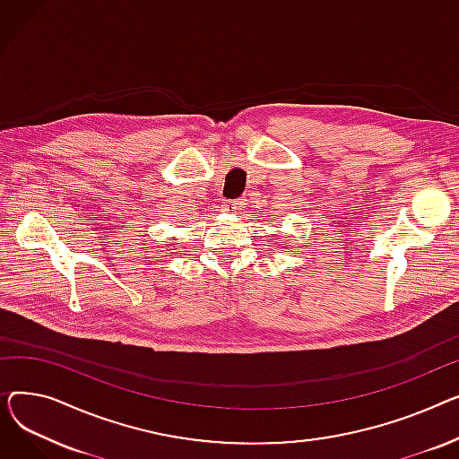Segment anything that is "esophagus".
<instances>
[{"label": "esophagus", "instance_id": "esophagus-1", "mask_svg": "<svg viewBox=\"0 0 459 459\" xmlns=\"http://www.w3.org/2000/svg\"><path fill=\"white\" fill-rule=\"evenodd\" d=\"M242 205H245V202H242V200H231V202H224L222 209H224L226 212L235 214V212H238V211L242 209Z\"/></svg>", "mask_w": 459, "mask_h": 459}]
</instances>
